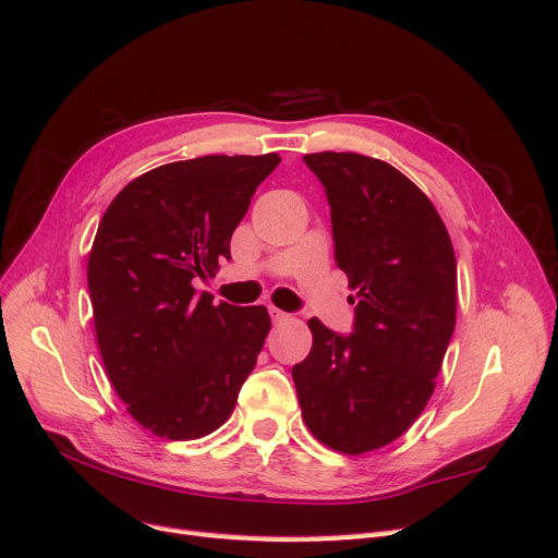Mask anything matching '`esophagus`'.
<instances>
[{
    "label": "esophagus",
    "instance_id": "esophagus-1",
    "mask_svg": "<svg viewBox=\"0 0 558 558\" xmlns=\"http://www.w3.org/2000/svg\"><path fill=\"white\" fill-rule=\"evenodd\" d=\"M267 312H269V318H272V320H275V324H281V320H286V318H289V314H286V312H281V310H277V307H269Z\"/></svg>",
    "mask_w": 558,
    "mask_h": 558
}]
</instances>
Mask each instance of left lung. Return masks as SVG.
Listing matches in <instances>:
<instances>
[{"instance_id":"8db88e82","label":"left lung","mask_w":558,"mask_h":558,"mask_svg":"<svg viewBox=\"0 0 558 558\" xmlns=\"http://www.w3.org/2000/svg\"><path fill=\"white\" fill-rule=\"evenodd\" d=\"M330 205L337 267L356 293L353 332L310 318L293 367L302 418L342 453L393 442L428 404L456 326V256L433 202L384 160L305 156Z\"/></svg>"}]
</instances>
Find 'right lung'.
<instances>
[{"mask_svg": "<svg viewBox=\"0 0 558 558\" xmlns=\"http://www.w3.org/2000/svg\"><path fill=\"white\" fill-rule=\"evenodd\" d=\"M281 162L202 156L156 167L113 197L88 258L97 347L118 398L167 440L223 426L269 332L263 305H214L193 289Z\"/></svg>", "mask_w": 558, "mask_h": 558, "instance_id": "obj_1", "label": "right lung"}]
</instances>
